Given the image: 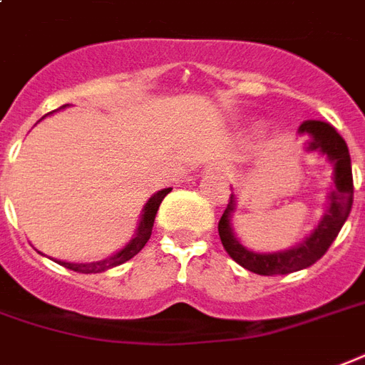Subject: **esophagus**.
Listing matches in <instances>:
<instances>
[{
  "label": "esophagus",
  "instance_id": "1",
  "mask_svg": "<svg viewBox=\"0 0 365 365\" xmlns=\"http://www.w3.org/2000/svg\"><path fill=\"white\" fill-rule=\"evenodd\" d=\"M215 169H217V171H225V169H223V167H215Z\"/></svg>",
  "mask_w": 365,
  "mask_h": 365
}]
</instances>
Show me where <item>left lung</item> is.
<instances>
[{
	"instance_id": "8db88e82",
	"label": "left lung",
	"mask_w": 365,
	"mask_h": 365,
	"mask_svg": "<svg viewBox=\"0 0 365 365\" xmlns=\"http://www.w3.org/2000/svg\"><path fill=\"white\" fill-rule=\"evenodd\" d=\"M299 134L309 135L307 151H319L332 163V188L327 196V210L323 220L313 230L309 237H305L299 245L292 249L276 252H255L249 251L241 245L233 227H231V214L235 210V196L231 194L230 204L223 212L222 220L217 223L220 239L223 249L227 251L231 259L247 270L260 276H274V274H289L303 270V268L315 264L324 252L329 251L331 243L336 239L339 231L348 220L354 202V180L352 163L348 153L346 142L342 135L327 122L305 120L299 126Z\"/></svg>"
}]
</instances>
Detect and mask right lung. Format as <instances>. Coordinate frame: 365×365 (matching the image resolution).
<instances>
[{"instance_id": "add662e5", "label": "right lung", "mask_w": 365, "mask_h": 365, "mask_svg": "<svg viewBox=\"0 0 365 365\" xmlns=\"http://www.w3.org/2000/svg\"><path fill=\"white\" fill-rule=\"evenodd\" d=\"M66 106V105H63ZM171 192V188H163V190H159L151 196L148 204L143 206L142 210V217H140V223H138V230H135V235L130 239V243L120 249L118 252H114L113 257H108L105 260H97V262H85V264H79V262H66V260H56L58 264H62V267L70 268L73 272H81V274H95V272H105L108 268H114L122 264V262H126L132 257H135L138 252L142 251L143 245L148 243L151 237V230H153V222H155V214L157 210H159V204L163 202V198L167 194Z\"/></svg>"}]
</instances>
